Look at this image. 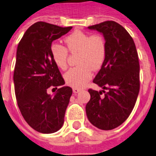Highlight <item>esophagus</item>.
Listing matches in <instances>:
<instances>
[{
  "label": "esophagus",
  "instance_id": "34e87169",
  "mask_svg": "<svg viewBox=\"0 0 156 156\" xmlns=\"http://www.w3.org/2000/svg\"><path fill=\"white\" fill-rule=\"evenodd\" d=\"M73 93H79V92H80L81 91V88H73Z\"/></svg>",
  "mask_w": 156,
  "mask_h": 156
}]
</instances>
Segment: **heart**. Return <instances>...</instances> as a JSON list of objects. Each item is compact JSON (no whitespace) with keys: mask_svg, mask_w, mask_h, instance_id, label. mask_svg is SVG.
Masks as SVG:
<instances>
[{"mask_svg":"<svg viewBox=\"0 0 156 156\" xmlns=\"http://www.w3.org/2000/svg\"><path fill=\"white\" fill-rule=\"evenodd\" d=\"M68 51L79 53L76 68L66 72V84L73 88H81L93 77V69L98 70L103 65L107 54V45L101 34H91L82 31H75L65 38ZM65 47L53 43L51 47L52 59L62 70L68 67V51Z\"/></svg>","mask_w":156,"mask_h":156,"instance_id":"b5f03b06","label":"heart"}]
</instances>
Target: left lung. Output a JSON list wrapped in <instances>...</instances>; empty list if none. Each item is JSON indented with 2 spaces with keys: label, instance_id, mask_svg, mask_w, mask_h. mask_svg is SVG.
I'll list each match as a JSON object with an SVG mask.
<instances>
[{
  "label": "left lung",
  "instance_id": "obj_1",
  "mask_svg": "<svg viewBox=\"0 0 156 156\" xmlns=\"http://www.w3.org/2000/svg\"><path fill=\"white\" fill-rule=\"evenodd\" d=\"M88 28L103 34L107 54L93 80L104 90L88 89L91 98L86 113L96 127L109 130L122 125L134 109L140 88L139 56L132 37L116 22L106 21Z\"/></svg>",
  "mask_w": 156,
  "mask_h": 156
}]
</instances>
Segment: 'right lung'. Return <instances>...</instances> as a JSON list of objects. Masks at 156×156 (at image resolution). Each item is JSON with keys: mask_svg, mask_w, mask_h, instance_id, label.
<instances>
[{"mask_svg": "<svg viewBox=\"0 0 156 156\" xmlns=\"http://www.w3.org/2000/svg\"><path fill=\"white\" fill-rule=\"evenodd\" d=\"M72 28L38 22L26 31L17 46L13 72L17 105L28 125L43 134L55 133L63 126L72 94L68 86L58 88L54 97L47 93L48 88L55 90L65 84L52 59L51 47Z\"/></svg>", "mask_w": 156, "mask_h": 156, "instance_id": "add662e5", "label": "right lung"}]
</instances>
